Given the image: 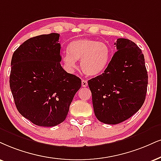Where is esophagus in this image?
Returning <instances> with one entry per match:
<instances>
[{"mask_svg": "<svg viewBox=\"0 0 161 161\" xmlns=\"http://www.w3.org/2000/svg\"><path fill=\"white\" fill-rule=\"evenodd\" d=\"M81 84H82L83 87H86L87 85H88V82H87L86 80H82V81H81Z\"/></svg>", "mask_w": 161, "mask_h": 161, "instance_id": "1", "label": "esophagus"}]
</instances>
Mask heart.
<instances>
[{"label": "heart", "mask_w": 161, "mask_h": 161, "mask_svg": "<svg viewBox=\"0 0 161 161\" xmlns=\"http://www.w3.org/2000/svg\"><path fill=\"white\" fill-rule=\"evenodd\" d=\"M110 55V48L104 43L80 39L70 42L68 51L62 56V61L65 68L73 71L77 68L76 60H80L83 72L87 76L96 77L107 69Z\"/></svg>", "instance_id": "heart-1"}]
</instances>
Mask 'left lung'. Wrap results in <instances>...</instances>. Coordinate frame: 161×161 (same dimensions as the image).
Wrapping results in <instances>:
<instances>
[{
  "instance_id": "left-lung-1",
  "label": "left lung",
  "mask_w": 161,
  "mask_h": 161,
  "mask_svg": "<svg viewBox=\"0 0 161 161\" xmlns=\"http://www.w3.org/2000/svg\"><path fill=\"white\" fill-rule=\"evenodd\" d=\"M104 73L88 80L96 118L116 125L141 108L147 92L148 74L141 49L132 41L118 39Z\"/></svg>"
}]
</instances>
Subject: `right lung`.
<instances>
[{"mask_svg": "<svg viewBox=\"0 0 161 161\" xmlns=\"http://www.w3.org/2000/svg\"><path fill=\"white\" fill-rule=\"evenodd\" d=\"M59 33L33 37L13 53L9 86L17 110L39 126L52 127L66 118L81 80L60 65Z\"/></svg>", "mask_w": 161, "mask_h": 161, "instance_id": "right-lung-1", "label": "right lung"}]
</instances>
